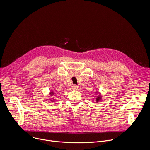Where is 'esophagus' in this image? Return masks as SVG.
<instances>
[{
  "mask_svg": "<svg viewBox=\"0 0 150 150\" xmlns=\"http://www.w3.org/2000/svg\"><path fill=\"white\" fill-rule=\"evenodd\" d=\"M72 88L73 89H74V90H76V89H78V85H72Z\"/></svg>",
  "mask_w": 150,
  "mask_h": 150,
  "instance_id": "esophagus-1",
  "label": "esophagus"
}]
</instances>
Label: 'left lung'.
<instances>
[{"label":"left lung","mask_w":150,"mask_h":150,"mask_svg":"<svg viewBox=\"0 0 150 150\" xmlns=\"http://www.w3.org/2000/svg\"><path fill=\"white\" fill-rule=\"evenodd\" d=\"M100 99V97H98V98H97V101H99Z\"/></svg>","instance_id":"1"}]
</instances>
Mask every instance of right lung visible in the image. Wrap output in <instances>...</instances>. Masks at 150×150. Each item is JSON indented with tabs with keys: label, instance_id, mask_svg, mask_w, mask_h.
<instances>
[{
	"label": "right lung",
	"instance_id": "add662e5",
	"mask_svg": "<svg viewBox=\"0 0 150 150\" xmlns=\"http://www.w3.org/2000/svg\"><path fill=\"white\" fill-rule=\"evenodd\" d=\"M53 93V92H52ZM52 94H53V93H52Z\"/></svg>",
	"mask_w": 150,
	"mask_h": 150
}]
</instances>
